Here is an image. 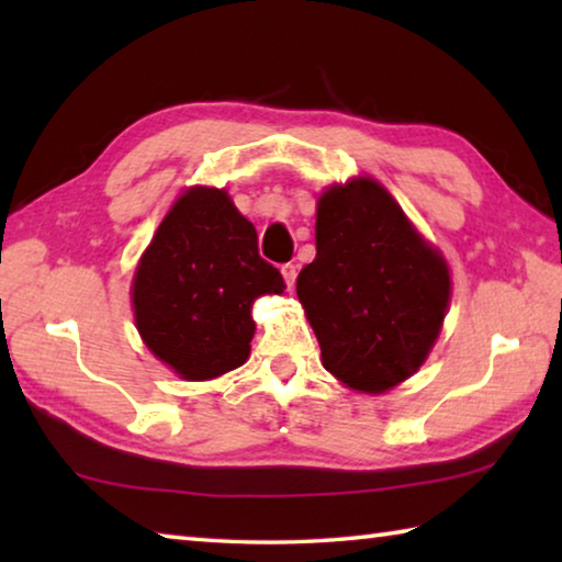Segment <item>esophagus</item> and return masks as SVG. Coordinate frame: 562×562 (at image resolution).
I'll return each instance as SVG.
<instances>
[{
  "mask_svg": "<svg viewBox=\"0 0 562 562\" xmlns=\"http://www.w3.org/2000/svg\"><path fill=\"white\" fill-rule=\"evenodd\" d=\"M282 278H284V282H288V288L292 290L294 280H297V265H292V262L282 265Z\"/></svg>",
  "mask_w": 562,
  "mask_h": 562,
  "instance_id": "obj_1",
  "label": "esophagus"
}]
</instances>
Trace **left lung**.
I'll return each mask as SVG.
<instances>
[{"instance_id": "8db88e82", "label": "left lung", "mask_w": 562, "mask_h": 562, "mask_svg": "<svg viewBox=\"0 0 562 562\" xmlns=\"http://www.w3.org/2000/svg\"><path fill=\"white\" fill-rule=\"evenodd\" d=\"M315 240L297 297L322 364L355 392L384 394L429 357L451 302L449 265L369 176L319 195Z\"/></svg>"}]
</instances>
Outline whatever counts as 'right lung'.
I'll use <instances>...</instances> for the list:
<instances>
[{
    "instance_id": "obj_1",
    "label": "right lung",
    "mask_w": 562,
    "mask_h": 562,
    "mask_svg": "<svg viewBox=\"0 0 562 562\" xmlns=\"http://www.w3.org/2000/svg\"><path fill=\"white\" fill-rule=\"evenodd\" d=\"M282 274L258 252L255 225L221 188H188L133 274V317L154 355L188 382L245 364L252 302L280 294Z\"/></svg>"
}]
</instances>
